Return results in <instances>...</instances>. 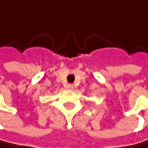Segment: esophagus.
<instances>
[{"instance_id": "34e87169", "label": "esophagus", "mask_w": 148, "mask_h": 148, "mask_svg": "<svg viewBox=\"0 0 148 148\" xmlns=\"http://www.w3.org/2000/svg\"><path fill=\"white\" fill-rule=\"evenodd\" d=\"M67 88H69V89H71V88H73V85H71V84H68Z\"/></svg>"}]
</instances>
